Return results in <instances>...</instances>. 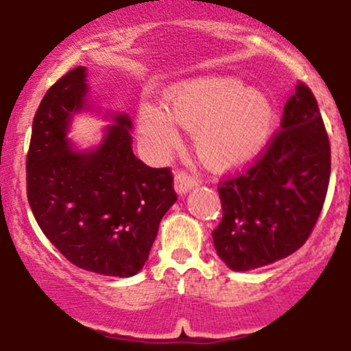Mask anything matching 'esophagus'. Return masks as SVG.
<instances>
[{"mask_svg": "<svg viewBox=\"0 0 351 351\" xmlns=\"http://www.w3.org/2000/svg\"><path fill=\"white\" fill-rule=\"evenodd\" d=\"M197 186V180L187 176L186 172H177L174 177V189L179 195H186L189 191H192Z\"/></svg>", "mask_w": 351, "mask_h": 351, "instance_id": "34e87169", "label": "esophagus"}]
</instances>
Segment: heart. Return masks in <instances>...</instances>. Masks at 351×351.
<instances>
[{"instance_id":"obj_1","label":"heart","mask_w":351,"mask_h":351,"mask_svg":"<svg viewBox=\"0 0 351 351\" xmlns=\"http://www.w3.org/2000/svg\"><path fill=\"white\" fill-rule=\"evenodd\" d=\"M164 106L143 102L137 132L156 159L180 143L179 128L194 131L195 154L206 167L226 172L257 159L275 124L270 97L247 88L235 76H200L180 81L165 93Z\"/></svg>"}]
</instances>
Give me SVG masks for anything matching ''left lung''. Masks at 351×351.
<instances>
[{"label": "left lung", "mask_w": 351, "mask_h": 351, "mask_svg": "<svg viewBox=\"0 0 351 351\" xmlns=\"http://www.w3.org/2000/svg\"><path fill=\"white\" fill-rule=\"evenodd\" d=\"M269 149L245 174L219 187L222 222L212 232L230 270L289 257L308 239L330 180V143L312 90L298 82Z\"/></svg>", "instance_id": "8db88e82"}]
</instances>
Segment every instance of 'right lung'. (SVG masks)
Wrapping results in <instances>:
<instances>
[{"mask_svg": "<svg viewBox=\"0 0 351 351\" xmlns=\"http://www.w3.org/2000/svg\"><path fill=\"white\" fill-rule=\"evenodd\" d=\"M93 111L86 68L51 86L33 121L27 200L38 226L71 263L128 278L143 270L177 195L169 169H152L134 156L125 112H106L111 125L101 143L77 147L68 137L74 116Z\"/></svg>", "mask_w": 351, "mask_h": 351, "instance_id": "obj_1", "label": "right lung"}]
</instances>
